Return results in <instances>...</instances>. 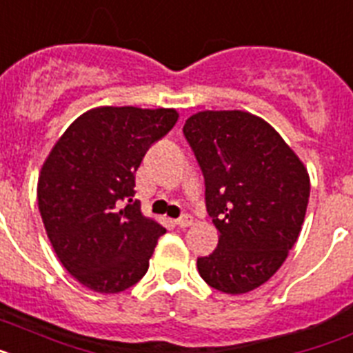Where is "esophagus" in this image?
Masks as SVG:
<instances>
[{
  "mask_svg": "<svg viewBox=\"0 0 353 353\" xmlns=\"http://www.w3.org/2000/svg\"><path fill=\"white\" fill-rule=\"evenodd\" d=\"M192 222H194V219H192V215H188V213H185V215H181V217L177 219L176 224L179 228H188L192 226Z\"/></svg>",
  "mask_w": 353,
  "mask_h": 353,
  "instance_id": "1",
  "label": "esophagus"
}]
</instances>
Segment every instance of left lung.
Instances as JSON below:
<instances>
[{
	"mask_svg": "<svg viewBox=\"0 0 353 353\" xmlns=\"http://www.w3.org/2000/svg\"><path fill=\"white\" fill-rule=\"evenodd\" d=\"M204 176L217 250L197 259L204 282L250 292L282 268L309 204L310 179L268 121L245 111H201L183 127Z\"/></svg>",
	"mask_w": 353,
	"mask_h": 353,
	"instance_id": "obj_1",
	"label": "left lung"
}]
</instances>
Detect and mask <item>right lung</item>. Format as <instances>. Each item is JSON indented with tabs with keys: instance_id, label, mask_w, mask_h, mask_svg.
<instances>
[{
	"instance_id": "obj_1",
	"label": "right lung",
	"mask_w": 353,
	"mask_h": 353,
	"mask_svg": "<svg viewBox=\"0 0 353 353\" xmlns=\"http://www.w3.org/2000/svg\"><path fill=\"white\" fill-rule=\"evenodd\" d=\"M176 109L94 108L77 118L43 163L37 204L53 251L71 276L102 294L140 282L167 232L134 201V174Z\"/></svg>"
}]
</instances>
